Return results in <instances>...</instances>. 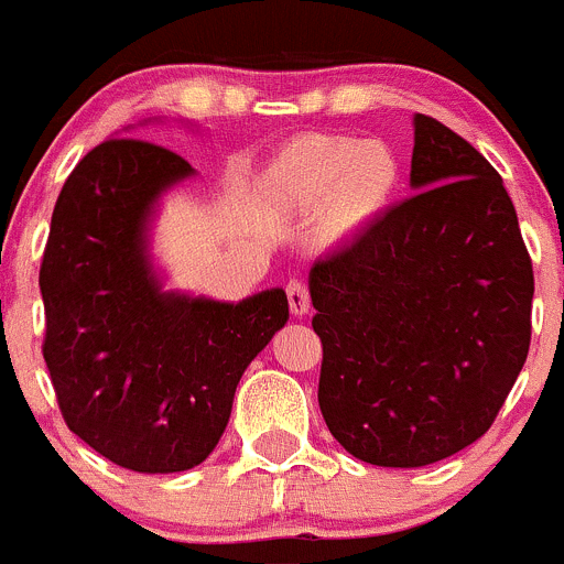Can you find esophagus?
Returning a JSON list of instances; mask_svg holds the SVG:
<instances>
[{"label": "esophagus", "instance_id": "esophagus-1", "mask_svg": "<svg viewBox=\"0 0 564 564\" xmlns=\"http://www.w3.org/2000/svg\"><path fill=\"white\" fill-rule=\"evenodd\" d=\"M288 304L293 315H306L310 312V288L304 280H290L288 282Z\"/></svg>", "mask_w": 564, "mask_h": 564}]
</instances>
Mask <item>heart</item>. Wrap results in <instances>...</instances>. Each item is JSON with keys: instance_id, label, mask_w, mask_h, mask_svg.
<instances>
[{"instance_id": "1", "label": "heart", "mask_w": 564, "mask_h": 564, "mask_svg": "<svg viewBox=\"0 0 564 564\" xmlns=\"http://www.w3.org/2000/svg\"><path fill=\"white\" fill-rule=\"evenodd\" d=\"M282 175L290 192L304 203L332 197L334 210L348 225L381 214L400 183V161L378 139L304 137L284 153Z\"/></svg>"}]
</instances>
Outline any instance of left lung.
<instances>
[{
  "mask_svg": "<svg viewBox=\"0 0 564 564\" xmlns=\"http://www.w3.org/2000/svg\"><path fill=\"white\" fill-rule=\"evenodd\" d=\"M411 186L310 271L323 420L354 458L394 469L477 442L532 339V258L499 172L416 115Z\"/></svg>",
  "mask_w": 564,
  "mask_h": 564,
  "instance_id": "obj_1",
  "label": "left lung"
}]
</instances>
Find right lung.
<instances>
[{"label": "right lung", "mask_w": 564, "mask_h": 564, "mask_svg": "<svg viewBox=\"0 0 564 564\" xmlns=\"http://www.w3.org/2000/svg\"><path fill=\"white\" fill-rule=\"evenodd\" d=\"M188 175L175 150L106 139L65 181L43 249V359L63 420L131 471L203 464L243 370L288 321L280 288L241 304L161 293L144 221L159 194Z\"/></svg>", "instance_id": "add662e5"}]
</instances>
